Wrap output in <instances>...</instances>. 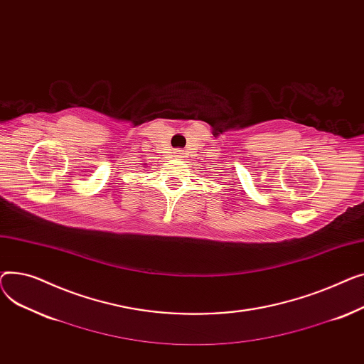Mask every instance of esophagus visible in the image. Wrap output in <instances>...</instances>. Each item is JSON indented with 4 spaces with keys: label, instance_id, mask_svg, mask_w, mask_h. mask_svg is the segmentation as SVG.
I'll return each mask as SVG.
<instances>
[{
    "label": "esophagus",
    "instance_id": "34e87169",
    "mask_svg": "<svg viewBox=\"0 0 364 364\" xmlns=\"http://www.w3.org/2000/svg\"><path fill=\"white\" fill-rule=\"evenodd\" d=\"M182 154H183V153L181 151V149H176V151L173 153V156H175L176 159H182Z\"/></svg>",
    "mask_w": 364,
    "mask_h": 364
}]
</instances>
